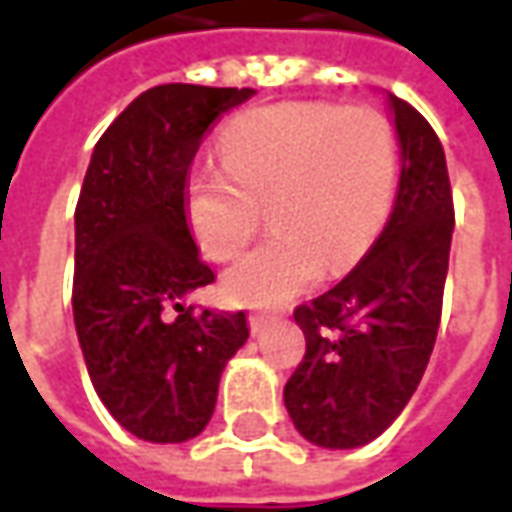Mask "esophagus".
I'll list each match as a JSON object with an SVG mask.
<instances>
[{"mask_svg": "<svg viewBox=\"0 0 512 512\" xmlns=\"http://www.w3.org/2000/svg\"><path fill=\"white\" fill-rule=\"evenodd\" d=\"M268 323H271V315H266V312H252V315H249V329L255 334L263 332Z\"/></svg>", "mask_w": 512, "mask_h": 512, "instance_id": "1", "label": "esophagus"}]
</instances>
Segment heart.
I'll use <instances>...</instances> for the list:
<instances>
[{"label": "heart", "mask_w": 512, "mask_h": 512, "mask_svg": "<svg viewBox=\"0 0 512 512\" xmlns=\"http://www.w3.org/2000/svg\"><path fill=\"white\" fill-rule=\"evenodd\" d=\"M219 156L222 167L197 169L186 183V219L202 252L238 255L260 224V205L274 227L224 274V293L238 304H282L321 268H354L395 197V134L362 106H257L224 128Z\"/></svg>", "instance_id": "b5f03b06"}]
</instances>
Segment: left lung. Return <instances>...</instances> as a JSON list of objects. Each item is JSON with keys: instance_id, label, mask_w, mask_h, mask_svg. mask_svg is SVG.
Instances as JSON below:
<instances>
[{"instance_id": "obj_1", "label": "left lung", "mask_w": 512, "mask_h": 512, "mask_svg": "<svg viewBox=\"0 0 512 512\" xmlns=\"http://www.w3.org/2000/svg\"><path fill=\"white\" fill-rule=\"evenodd\" d=\"M386 104L400 142L386 227L343 282L293 312L307 351L285 384V408L326 450L362 447L400 417L441 321L455 227L444 147L414 106L397 95Z\"/></svg>"}]
</instances>
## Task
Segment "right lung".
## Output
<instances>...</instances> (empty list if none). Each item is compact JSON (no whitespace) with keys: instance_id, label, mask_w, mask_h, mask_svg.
Here are the masks:
<instances>
[{"instance_id":"obj_1","label":"right lung","mask_w":512,"mask_h":512,"mask_svg":"<svg viewBox=\"0 0 512 512\" xmlns=\"http://www.w3.org/2000/svg\"><path fill=\"white\" fill-rule=\"evenodd\" d=\"M252 95L158 84L106 128L84 175L73 323L95 392L136 439L200 436L224 365L249 337L244 312L186 307L213 282L186 219V178L205 131Z\"/></svg>"}]
</instances>
